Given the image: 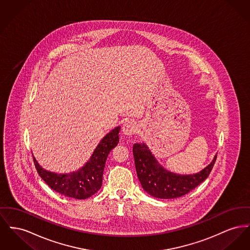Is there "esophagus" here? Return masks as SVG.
Instances as JSON below:
<instances>
[{"mask_svg": "<svg viewBox=\"0 0 250 250\" xmlns=\"http://www.w3.org/2000/svg\"><path fill=\"white\" fill-rule=\"evenodd\" d=\"M137 131H138V127L134 122L128 121L125 123V125H123V132L126 136L134 135L135 133H137Z\"/></svg>", "mask_w": 250, "mask_h": 250, "instance_id": "esophagus-1", "label": "esophagus"}]
</instances>
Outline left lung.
Wrapping results in <instances>:
<instances>
[{
  "label": "left lung",
  "mask_w": 250,
  "mask_h": 250,
  "mask_svg": "<svg viewBox=\"0 0 250 250\" xmlns=\"http://www.w3.org/2000/svg\"><path fill=\"white\" fill-rule=\"evenodd\" d=\"M133 155L137 175L144 190L154 197L163 199L183 196L196 188L210 174L217 158L215 156L200 173L180 176L162 168L144 144L134 145Z\"/></svg>",
  "instance_id": "8db88e82"
}]
</instances>
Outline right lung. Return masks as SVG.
I'll list each match as a JSON object with an SVG mask.
<instances>
[{
    "label": "right lung",
    "instance_id": "obj_1",
    "mask_svg": "<svg viewBox=\"0 0 250 250\" xmlns=\"http://www.w3.org/2000/svg\"><path fill=\"white\" fill-rule=\"evenodd\" d=\"M120 127L114 128L106 134L94 150L90 160L84 167L71 174H55L42 169L34 158L35 167L39 176L54 191L62 195L86 199L100 190L103 181V172L105 161L110 151L119 143Z\"/></svg>",
    "mask_w": 250,
    "mask_h": 250
}]
</instances>
